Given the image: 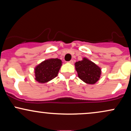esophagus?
Wrapping results in <instances>:
<instances>
[{
    "label": "esophagus",
    "mask_w": 131,
    "mask_h": 131,
    "mask_svg": "<svg viewBox=\"0 0 131 131\" xmlns=\"http://www.w3.org/2000/svg\"><path fill=\"white\" fill-rule=\"evenodd\" d=\"M68 63H70V64H73V60H70V61H68Z\"/></svg>",
    "instance_id": "esophagus-1"
}]
</instances>
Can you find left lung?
I'll return each instance as SVG.
<instances>
[{"mask_svg":"<svg viewBox=\"0 0 131 131\" xmlns=\"http://www.w3.org/2000/svg\"><path fill=\"white\" fill-rule=\"evenodd\" d=\"M74 66L78 77L85 83L94 84L100 79L101 68L88 58L84 57L82 60L75 63Z\"/></svg>","mask_w":131,"mask_h":131,"instance_id":"1","label":"left lung"}]
</instances>
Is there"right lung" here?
Instances as JSON below:
<instances>
[{
  "label": "right lung",
  "mask_w": 131,
  "mask_h": 131,
  "mask_svg": "<svg viewBox=\"0 0 131 131\" xmlns=\"http://www.w3.org/2000/svg\"><path fill=\"white\" fill-rule=\"evenodd\" d=\"M62 61L58 58H49L42 61L34 68L35 80L39 83H46L57 77Z\"/></svg>",
  "instance_id": "add662e5"
}]
</instances>
